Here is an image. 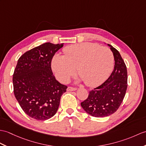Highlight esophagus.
<instances>
[{
	"label": "esophagus",
	"mask_w": 146,
	"mask_h": 146,
	"mask_svg": "<svg viewBox=\"0 0 146 146\" xmlns=\"http://www.w3.org/2000/svg\"><path fill=\"white\" fill-rule=\"evenodd\" d=\"M76 88H73V87H71V86L68 87V88H67V91H76Z\"/></svg>",
	"instance_id": "esophagus-1"
}]
</instances>
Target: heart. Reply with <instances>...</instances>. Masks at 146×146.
<instances>
[{
  "label": "heart",
  "instance_id": "obj_1",
  "mask_svg": "<svg viewBox=\"0 0 146 146\" xmlns=\"http://www.w3.org/2000/svg\"><path fill=\"white\" fill-rule=\"evenodd\" d=\"M64 56L55 54L51 66L56 78L66 83L78 73L84 83L95 86L102 83L111 72L113 55L105 46L93 43H81L70 45L63 49Z\"/></svg>",
  "mask_w": 146,
  "mask_h": 146
}]
</instances>
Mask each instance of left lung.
Listing matches in <instances>:
<instances>
[{"instance_id": "8db88e82", "label": "left lung", "mask_w": 146, "mask_h": 146, "mask_svg": "<svg viewBox=\"0 0 146 146\" xmlns=\"http://www.w3.org/2000/svg\"><path fill=\"white\" fill-rule=\"evenodd\" d=\"M113 53L114 68L108 80L90 91L88 97L81 106L92 116L103 117L115 113L119 108L127 87L126 66L119 52L108 44Z\"/></svg>"}]
</instances>
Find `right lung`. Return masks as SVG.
Segmentation results:
<instances>
[{
    "instance_id": "right-lung-1",
    "label": "right lung",
    "mask_w": 146,
    "mask_h": 146,
    "mask_svg": "<svg viewBox=\"0 0 146 146\" xmlns=\"http://www.w3.org/2000/svg\"><path fill=\"white\" fill-rule=\"evenodd\" d=\"M63 43H45L19 58L13 74V93L25 113L36 120L53 117L67 86L60 83L51 68L52 58Z\"/></svg>"
}]
</instances>
